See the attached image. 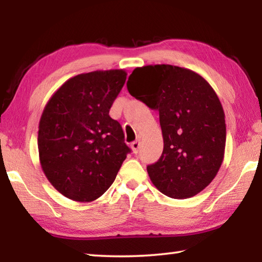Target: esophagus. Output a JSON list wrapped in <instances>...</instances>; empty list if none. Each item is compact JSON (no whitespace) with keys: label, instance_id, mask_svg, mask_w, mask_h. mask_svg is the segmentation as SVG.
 <instances>
[{"label":"esophagus","instance_id":"1","mask_svg":"<svg viewBox=\"0 0 262 262\" xmlns=\"http://www.w3.org/2000/svg\"><path fill=\"white\" fill-rule=\"evenodd\" d=\"M140 145H141V143H140L139 141L133 142V143L130 144V148H132V150H133V152H134V154H137V152H139V150H140Z\"/></svg>","mask_w":262,"mask_h":262}]
</instances>
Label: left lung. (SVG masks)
<instances>
[{
  "instance_id": "obj_1",
  "label": "left lung",
  "mask_w": 262,
  "mask_h": 262,
  "mask_svg": "<svg viewBox=\"0 0 262 262\" xmlns=\"http://www.w3.org/2000/svg\"><path fill=\"white\" fill-rule=\"evenodd\" d=\"M129 94L159 113L164 149L147 171L156 188L188 199L209 185L223 163L225 114L219 96L200 74L171 64L137 67Z\"/></svg>"
}]
</instances>
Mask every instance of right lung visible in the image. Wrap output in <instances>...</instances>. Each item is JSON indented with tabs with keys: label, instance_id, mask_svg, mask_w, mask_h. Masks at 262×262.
<instances>
[{
	"label": "right lung",
	"instance_id": "right-lung-1",
	"mask_svg": "<svg viewBox=\"0 0 262 262\" xmlns=\"http://www.w3.org/2000/svg\"><path fill=\"white\" fill-rule=\"evenodd\" d=\"M126 78L125 69L76 75L42 111L39 161L53 187L70 200L91 202L101 196L130 151L120 123L108 114Z\"/></svg>",
	"mask_w": 262,
	"mask_h": 262
}]
</instances>
